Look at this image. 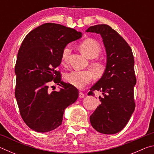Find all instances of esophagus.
I'll list each match as a JSON object with an SVG mask.
<instances>
[{
	"label": "esophagus",
	"instance_id": "esophagus-1",
	"mask_svg": "<svg viewBox=\"0 0 154 154\" xmlns=\"http://www.w3.org/2000/svg\"><path fill=\"white\" fill-rule=\"evenodd\" d=\"M84 96H85L84 94H83L82 92H79V98H83V97H84Z\"/></svg>",
	"mask_w": 154,
	"mask_h": 154
}]
</instances>
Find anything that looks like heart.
<instances>
[{
    "instance_id": "obj_1",
    "label": "heart",
    "mask_w": 154,
    "mask_h": 154,
    "mask_svg": "<svg viewBox=\"0 0 154 154\" xmlns=\"http://www.w3.org/2000/svg\"><path fill=\"white\" fill-rule=\"evenodd\" d=\"M80 51L88 58L93 59L97 57L101 52V47L97 41L92 38H88L79 44ZM71 52L69 46H66L62 53V62H66ZM91 68L97 78L102 77L106 71V65L102 61L95 60L91 62ZM92 73L89 71H72L68 72L64 76V79L72 86L83 89L85 85L90 83L92 79Z\"/></svg>"
}]
</instances>
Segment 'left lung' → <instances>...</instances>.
<instances>
[{
    "mask_svg": "<svg viewBox=\"0 0 154 154\" xmlns=\"http://www.w3.org/2000/svg\"><path fill=\"white\" fill-rule=\"evenodd\" d=\"M87 32L100 34L106 54V71L90 88L101 92L100 105L90 116V123L96 131L113 134L124 128L135 109L134 87L137 83L132 49L119 34L106 24L92 26Z\"/></svg>",
    "mask_w": 154,
    "mask_h": 154,
    "instance_id": "left-lung-1",
    "label": "left lung"
}]
</instances>
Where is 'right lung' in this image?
Masks as SVG:
<instances>
[{"label": "right lung", "mask_w": 154, "mask_h": 154, "mask_svg": "<svg viewBox=\"0 0 154 154\" xmlns=\"http://www.w3.org/2000/svg\"><path fill=\"white\" fill-rule=\"evenodd\" d=\"M82 36L73 28L45 23L30 31L20 46L15 96L23 120L36 132H49L60 126L65 109L77 100V89L61 81L56 68L67 44ZM53 80L61 86L59 92H48Z\"/></svg>", "instance_id": "add662e5"}]
</instances>
